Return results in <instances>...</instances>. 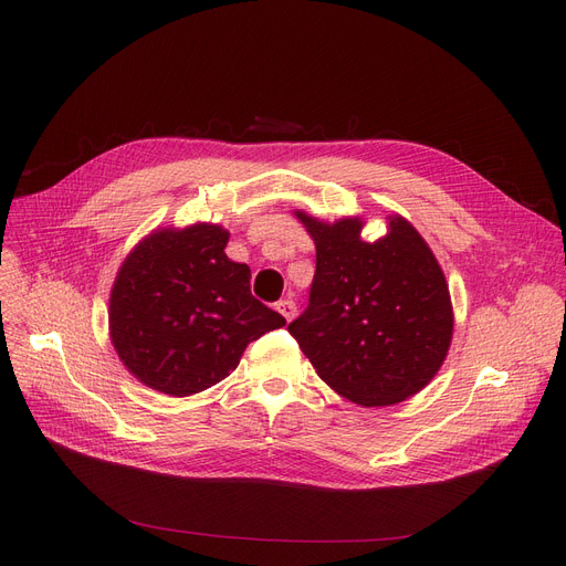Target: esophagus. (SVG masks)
I'll return each instance as SVG.
<instances>
[{
  "label": "esophagus",
  "mask_w": 566,
  "mask_h": 566,
  "mask_svg": "<svg viewBox=\"0 0 566 566\" xmlns=\"http://www.w3.org/2000/svg\"><path fill=\"white\" fill-rule=\"evenodd\" d=\"M277 312H280L286 321H291V318L295 316V303H293V301H280V303H277Z\"/></svg>",
  "instance_id": "esophagus-1"
}]
</instances>
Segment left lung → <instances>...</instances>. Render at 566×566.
Returning a JSON list of instances; mask_svg holds the SVG:
<instances>
[{
    "mask_svg": "<svg viewBox=\"0 0 566 566\" xmlns=\"http://www.w3.org/2000/svg\"><path fill=\"white\" fill-rule=\"evenodd\" d=\"M295 216L316 245V273L289 333L321 380L367 408L418 395L448 358L454 331L450 289L424 238L401 216L374 243L360 238L363 218Z\"/></svg>",
    "mask_w": 566,
    "mask_h": 566,
    "instance_id": "obj_1",
    "label": "left lung"
}]
</instances>
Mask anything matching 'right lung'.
<instances>
[{
  "instance_id": "right-lung-1",
  "label": "right lung",
  "mask_w": 566,
  "mask_h": 566,
  "mask_svg": "<svg viewBox=\"0 0 566 566\" xmlns=\"http://www.w3.org/2000/svg\"><path fill=\"white\" fill-rule=\"evenodd\" d=\"M229 231L197 222L156 229L122 263L109 295V337L146 388L190 397L227 378L282 314L250 291V268L224 254Z\"/></svg>"
}]
</instances>
